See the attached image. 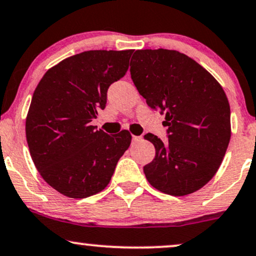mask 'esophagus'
<instances>
[{"label":"esophagus","mask_w":256,"mask_h":256,"mask_svg":"<svg viewBox=\"0 0 256 256\" xmlns=\"http://www.w3.org/2000/svg\"><path fill=\"white\" fill-rule=\"evenodd\" d=\"M142 137L140 136H132V140H140Z\"/></svg>","instance_id":"esophagus-1"}]
</instances>
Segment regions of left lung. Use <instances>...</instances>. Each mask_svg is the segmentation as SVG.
<instances>
[{
  "mask_svg": "<svg viewBox=\"0 0 256 256\" xmlns=\"http://www.w3.org/2000/svg\"><path fill=\"white\" fill-rule=\"evenodd\" d=\"M131 78L148 106L166 114L167 142L146 134L155 158L144 166L152 187L187 196L217 173L229 146L230 106L222 86L208 70L175 50H137Z\"/></svg>",
  "mask_w": 256,
  "mask_h": 256,
  "instance_id": "1",
  "label": "left lung"
}]
</instances>
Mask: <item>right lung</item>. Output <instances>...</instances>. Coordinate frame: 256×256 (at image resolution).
<instances>
[{"mask_svg": "<svg viewBox=\"0 0 256 256\" xmlns=\"http://www.w3.org/2000/svg\"><path fill=\"white\" fill-rule=\"evenodd\" d=\"M132 50L84 51L45 72L26 118L30 158L42 178L63 196L82 199L110 184L131 143L128 130L107 134L90 124L107 90L128 69Z\"/></svg>", "mask_w": 256, "mask_h": 256, "instance_id": "1", "label": "right lung"}]
</instances>
